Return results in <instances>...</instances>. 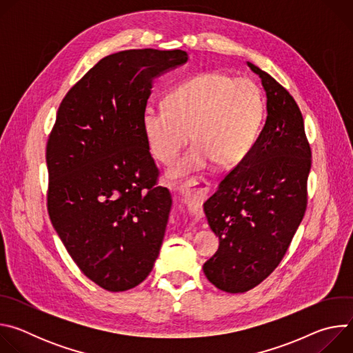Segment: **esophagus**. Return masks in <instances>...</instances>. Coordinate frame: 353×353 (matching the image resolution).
Masks as SVG:
<instances>
[{"instance_id": "1", "label": "esophagus", "mask_w": 353, "mask_h": 353, "mask_svg": "<svg viewBox=\"0 0 353 353\" xmlns=\"http://www.w3.org/2000/svg\"><path fill=\"white\" fill-rule=\"evenodd\" d=\"M208 191H210V183L205 180L195 179V177L187 180L180 187V192L183 195L184 203L191 210H194L196 205L203 203Z\"/></svg>"}]
</instances>
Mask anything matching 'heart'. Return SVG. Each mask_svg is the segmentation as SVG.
Wrapping results in <instances>:
<instances>
[{
	"label": "heart",
	"instance_id": "b5f03b06",
	"mask_svg": "<svg viewBox=\"0 0 353 353\" xmlns=\"http://www.w3.org/2000/svg\"><path fill=\"white\" fill-rule=\"evenodd\" d=\"M168 106L148 105L142 112L146 148L157 161L172 162L191 139L195 143L176 161L168 176L179 179L208 168L236 166L253 149L264 100L259 85L221 71L198 74L177 85Z\"/></svg>",
	"mask_w": 353,
	"mask_h": 353
}]
</instances>
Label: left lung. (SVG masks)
Segmentation results:
<instances>
[{"mask_svg":"<svg viewBox=\"0 0 353 353\" xmlns=\"http://www.w3.org/2000/svg\"><path fill=\"white\" fill-rule=\"evenodd\" d=\"M247 64L267 92V121L245 159L204 204L219 248L203 270L228 293L253 289L279 265L307 208L312 168V148L294 99L270 74Z\"/></svg>","mask_w":353,"mask_h":353,"instance_id":"obj_1","label":"left lung"}]
</instances>
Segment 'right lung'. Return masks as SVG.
I'll return each mask as SVG.
<instances>
[{"instance_id":"obj_1","label":"right lung","mask_w":353,"mask_h":353,"mask_svg":"<svg viewBox=\"0 0 353 353\" xmlns=\"http://www.w3.org/2000/svg\"><path fill=\"white\" fill-rule=\"evenodd\" d=\"M183 50H125L65 94L46 146L47 211L68 254L100 288L123 292L152 271L172 198L146 148L142 112L152 79Z\"/></svg>"}]
</instances>
